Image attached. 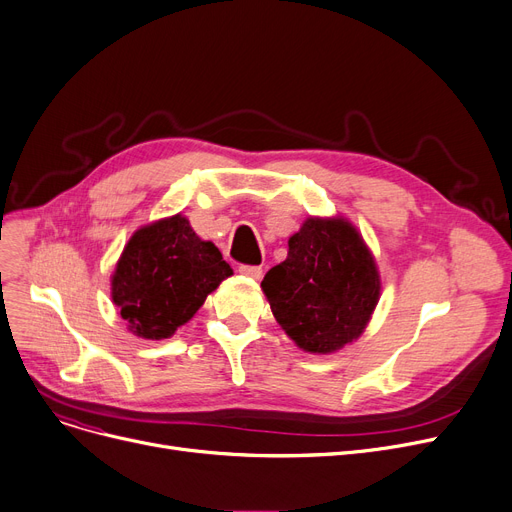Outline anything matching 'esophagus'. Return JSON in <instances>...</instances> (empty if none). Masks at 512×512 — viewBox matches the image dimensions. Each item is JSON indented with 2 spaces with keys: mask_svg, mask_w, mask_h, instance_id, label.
<instances>
[{
  "mask_svg": "<svg viewBox=\"0 0 512 512\" xmlns=\"http://www.w3.org/2000/svg\"><path fill=\"white\" fill-rule=\"evenodd\" d=\"M238 272H240L242 276L251 278V280H259V278L263 276V268H261V265H240Z\"/></svg>",
  "mask_w": 512,
  "mask_h": 512,
  "instance_id": "34e87169",
  "label": "esophagus"
}]
</instances>
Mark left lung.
<instances>
[{
    "label": "left lung",
    "mask_w": 512,
    "mask_h": 512,
    "mask_svg": "<svg viewBox=\"0 0 512 512\" xmlns=\"http://www.w3.org/2000/svg\"><path fill=\"white\" fill-rule=\"evenodd\" d=\"M261 288L295 345L326 355L362 337L381 299V274L349 219L309 215Z\"/></svg>",
    "instance_id": "8db88e82"
}]
</instances>
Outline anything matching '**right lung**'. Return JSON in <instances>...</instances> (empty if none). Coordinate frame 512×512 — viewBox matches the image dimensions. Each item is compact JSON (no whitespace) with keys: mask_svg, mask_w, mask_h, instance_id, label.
Returning a JSON list of instances; mask_svg holds the SVG:
<instances>
[{"mask_svg":"<svg viewBox=\"0 0 512 512\" xmlns=\"http://www.w3.org/2000/svg\"><path fill=\"white\" fill-rule=\"evenodd\" d=\"M232 274L215 244L198 238L188 217L177 213L131 234L110 276V297L129 332L161 341Z\"/></svg>","mask_w":512,"mask_h":512,"instance_id":"1","label":"right lung"}]
</instances>
